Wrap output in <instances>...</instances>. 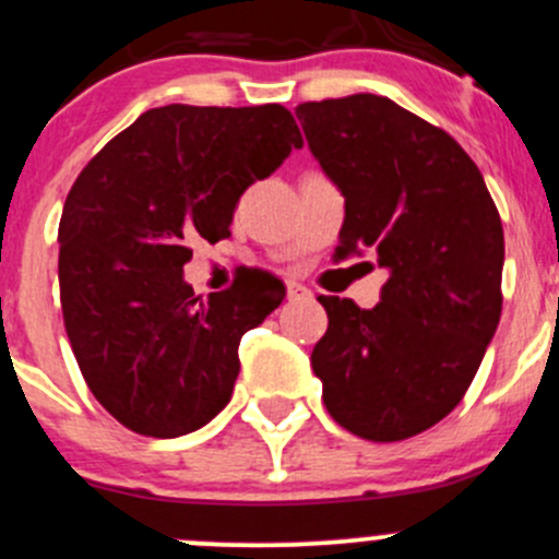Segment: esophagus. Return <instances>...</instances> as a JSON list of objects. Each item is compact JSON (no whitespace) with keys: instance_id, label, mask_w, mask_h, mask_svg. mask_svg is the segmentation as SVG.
I'll return each instance as SVG.
<instances>
[{"instance_id":"34e87169","label":"esophagus","mask_w":559,"mask_h":559,"mask_svg":"<svg viewBox=\"0 0 559 559\" xmlns=\"http://www.w3.org/2000/svg\"><path fill=\"white\" fill-rule=\"evenodd\" d=\"M307 296L309 290L301 285V282H287V298H290V301H296V298H307Z\"/></svg>"}]
</instances>
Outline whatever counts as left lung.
Masks as SVG:
<instances>
[{
	"mask_svg": "<svg viewBox=\"0 0 559 559\" xmlns=\"http://www.w3.org/2000/svg\"><path fill=\"white\" fill-rule=\"evenodd\" d=\"M296 116L345 198L336 255L389 272L372 309L318 298L325 411L364 440L413 438L460 405L500 323V214L465 148L394 99L350 94Z\"/></svg>",
	"mask_w": 559,
	"mask_h": 559,
	"instance_id": "left-lung-1",
	"label": "left lung"
}]
</instances>
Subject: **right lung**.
Here are the masks:
<instances>
[{
    "label": "right lung",
    "mask_w": 559,
    "mask_h": 559,
    "mask_svg": "<svg viewBox=\"0 0 559 559\" xmlns=\"http://www.w3.org/2000/svg\"><path fill=\"white\" fill-rule=\"evenodd\" d=\"M282 105H165L81 170L59 223V293L99 405L148 438L206 427L230 402L239 342L282 304L274 277L195 296L190 245L230 236L241 192L301 148Z\"/></svg>",
    "instance_id": "add662e5"
}]
</instances>
